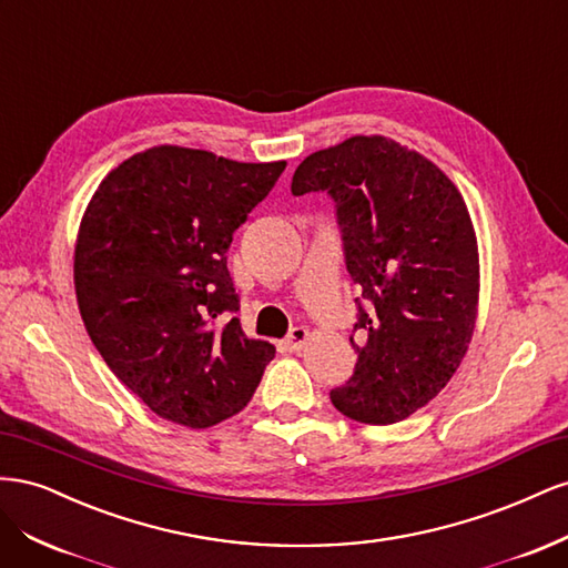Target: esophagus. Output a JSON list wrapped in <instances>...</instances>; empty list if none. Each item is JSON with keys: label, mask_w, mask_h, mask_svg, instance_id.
I'll return each instance as SVG.
<instances>
[{"label": "esophagus", "mask_w": 568, "mask_h": 568, "mask_svg": "<svg viewBox=\"0 0 568 568\" xmlns=\"http://www.w3.org/2000/svg\"><path fill=\"white\" fill-rule=\"evenodd\" d=\"M311 329H305V326H294V329L288 332V336H286V341H284V346L288 348V351H294V353H298V351H303L305 346H307V341H311Z\"/></svg>", "instance_id": "esophagus-1"}]
</instances>
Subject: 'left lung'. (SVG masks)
I'll list each match as a JSON object with an SVG mask.
<instances>
[{
    "label": "left lung",
    "mask_w": 568,
    "mask_h": 568,
    "mask_svg": "<svg viewBox=\"0 0 568 568\" xmlns=\"http://www.w3.org/2000/svg\"><path fill=\"white\" fill-rule=\"evenodd\" d=\"M291 192H329L346 265L363 291L346 386L332 390L343 415L395 424L453 379L476 329L478 242L467 203L443 170L384 134H355L315 151Z\"/></svg>",
    "instance_id": "left-lung-1"
}]
</instances>
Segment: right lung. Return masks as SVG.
<instances>
[{"label": "right lung", "mask_w": 568, "mask_h": 568, "mask_svg": "<svg viewBox=\"0 0 568 568\" xmlns=\"http://www.w3.org/2000/svg\"><path fill=\"white\" fill-rule=\"evenodd\" d=\"M286 161L161 144L101 180L73 255L78 307L111 372L159 417L209 428L242 412L274 357L248 338L227 270L234 230Z\"/></svg>", "instance_id": "right-lung-1"}]
</instances>
